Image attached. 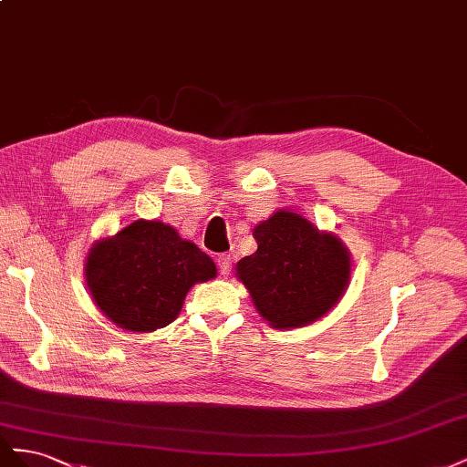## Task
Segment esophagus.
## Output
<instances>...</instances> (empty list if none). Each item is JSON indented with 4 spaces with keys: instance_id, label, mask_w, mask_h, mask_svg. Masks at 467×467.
Returning <instances> with one entry per match:
<instances>
[{
    "instance_id": "34e87169",
    "label": "esophagus",
    "mask_w": 467,
    "mask_h": 467,
    "mask_svg": "<svg viewBox=\"0 0 467 467\" xmlns=\"http://www.w3.org/2000/svg\"><path fill=\"white\" fill-rule=\"evenodd\" d=\"M217 265H219V272L223 275H229L231 268H233V254H219L217 256Z\"/></svg>"
}]
</instances>
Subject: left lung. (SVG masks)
I'll use <instances>...</instances> for the list:
<instances>
[{"label":"left lung","instance_id":"8db88e82","mask_svg":"<svg viewBox=\"0 0 467 467\" xmlns=\"http://www.w3.org/2000/svg\"><path fill=\"white\" fill-rule=\"evenodd\" d=\"M258 250L236 264V277L274 328H297L325 317L350 282V252L299 213L275 211L254 226Z\"/></svg>","mask_w":467,"mask_h":467}]
</instances>
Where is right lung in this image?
Here are the masks:
<instances>
[{
  "label": "right lung",
  "mask_w": 467,
  "mask_h": 467,
  "mask_svg": "<svg viewBox=\"0 0 467 467\" xmlns=\"http://www.w3.org/2000/svg\"><path fill=\"white\" fill-rule=\"evenodd\" d=\"M215 275V262L203 250L160 221L130 223L98 241L86 258L93 303L111 323L130 332L168 327L188 291Z\"/></svg>",
  "instance_id": "add662e5"
}]
</instances>
